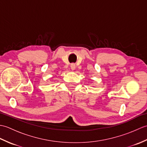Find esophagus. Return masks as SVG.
<instances>
[{"label":"esophagus","instance_id":"34e87169","mask_svg":"<svg viewBox=\"0 0 147 147\" xmlns=\"http://www.w3.org/2000/svg\"><path fill=\"white\" fill-rule=\"evenodd\" d=\"M71 69L73 71H74V69H76V65H75V64L73 63V64H71Z\"/></svg>","mask_w":147,"mask_h":147}]
</instances>
